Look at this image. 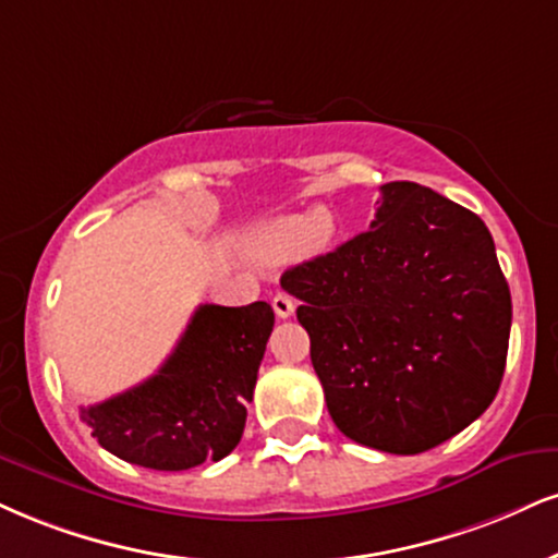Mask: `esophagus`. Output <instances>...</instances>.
I'll list each match as a JSON object with an SVG mask.
<instances>
[{"label": "esophagus", "mask_w": 558, "mask_h": 558, "mask_svg": "<svg viewBox=\"0 0 558 558\" xmlns=\"http://www.w3.org/2000/svg\"><path fill=\"white\" fill-rule=\"evenodd\" d=\"M272 308H275V317L286 319V317H291L293 308H296V304H293V299L288 296V293H275V296H272Z\"/></svg>", "instance_id": "obj_1"}]
</instances>
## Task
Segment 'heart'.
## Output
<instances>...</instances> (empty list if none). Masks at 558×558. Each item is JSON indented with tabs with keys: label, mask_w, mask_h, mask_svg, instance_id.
Listing matches in <instances>:
<instances>
[{
	"label": "heart",
	"mask_w": 558,
	"mask_h": 558,
	"mask_svg": "<svg viewBox=\"0 0 558 558\" xmlns=\"http://www.w3.org/2000/svg\"><path fill=\"white\" fill-rule=\"evenodd\" d=\"M332 236V220L325 213L312 215H288V218L272 220L262 228L259 250L267 257H291L306 246H325Z\"/></svg>",
	"instance_id": "obj_1"
}]
</instances>
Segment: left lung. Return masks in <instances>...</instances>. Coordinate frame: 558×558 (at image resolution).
<instances>
[{
  "label": "left lung",
  "mask_w": 558,
  "mask_h": 558,
  "mask_svg": "<svg viewBox=\"0 0 558 558\" xmlns=\"http://www.w3.org/2000/svg\"><path fill=\"white\" fill-rule=\"evenodd\" d=\"M372 228L291 267L327 411L348 439L426 452L471 426L505 377L512 296L478 215L389 181Z\"/></svg>",
  "instance_id": "left-lung-1"
}]
</instances>
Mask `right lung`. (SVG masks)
<instances>
[{
    "mask_svg": "<svg viewBox=\"0 0 558 558\" xmlns=\"http://www.w3.org/2000/svg\"><path fill=\"white\" fill-rule=\"evenodd\" d=\"M275 314L203 304L166 364L143 385L83 408L98 445L132 465L186 471L239 445Z\"/></svg>",
    "mask_w": 558,
    "mask_h": 558,
    "instance_id": "1",
    "label": "right lung"
}]
</instances>
